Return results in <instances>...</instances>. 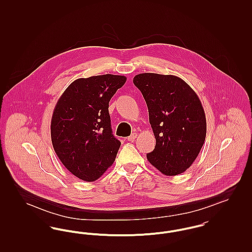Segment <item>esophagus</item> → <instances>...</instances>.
Returning a JSON list of instances; mask_svg holds the SVG:
<instances>
[{"instance_id": "1", "label": "esophagus", "mask_w": 252, "mask_h": 252, "mask_svg": "<svg viewBox=\"0 0 252 252\" xmlns=\"http://www.w3.org/2000/svg\"><path fill=\"white\" fill-rule=\"evenodd\" d=\"M137 136H138V134H137L136 132H134V133H132L129 137H127L126 139H127V141H129V142H134L135 139L137 138Z\"/></svg>"}]
</instances>
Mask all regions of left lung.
<instances>
[{
	"instance_id": "1",
	"label": "left lung",
	"mask_w": 252,
	"mask_h": 252,
	"mask_svg": "<svg viewBox=\"0 0 252 252\" xmlns=\"http://www.w3.org/2000/svg\"><path fill=\"white\" fill-rule=\"evenodd\" d=\"M133 83L143 94L156 139L155 149L146 155L148 161L165 176L185 172L206 138V116L198 96L172 74L140 73Z\"/></svg>"
}]
</instances>
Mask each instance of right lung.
I'll return each mask as SVG.
<instances>
[{"instance_id": "1", "label": "right lung", "mask_w": 252, "mask_h": 252, "mask_svg": "<svg viewBox=\"0 0 252 252\" xmlns=\"http://www.w3.org/2000/svg\"><path fill=\"white\" fill-rule=\"evenodd\" d=\"M126 81L124 75L109 73L78 78L54 108V150L62 164L80 180H98L115 160L121 142L112 134L108 103Z\"/></svg>"}]
</instances>
